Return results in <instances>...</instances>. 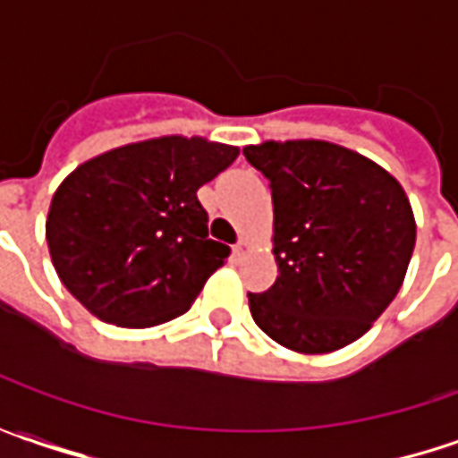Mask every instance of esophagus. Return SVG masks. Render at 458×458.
I'll return each mask as SVG.
<instances>
[{"mask_svg":"<svg viewBox=\"0 0 458 458\" xmlns=\"http://www.w3.org/2000/svg\"><path fill=\"white\" fill-rule=\"evenodd\" d=\"M245 250H248V241H245V238H241L238 243L233 245V253H235V256H243Z\"/></svg>","mask_w":458,"mask_h":458,"instance_id":"obj_1","label":"esophagus"}]
</instances>
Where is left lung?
Returning <instances> with one entry per match:
<instances>
[{
  "instance_id": "left-lung-1",
  "label": "left lung",
  "mask_w": 458,
  "mask_h": 458,
  "mask_svg": "<svg viewBox=\"0 0 458 458\" xmlns=\"http://www.w3.org/2000/svg\"><path fill=\"white\" fill-rule=\"evenodd\" d=\"M243 154L271 184L276 215L278 278L248 293L253 322L304 355L355 342L395 299L413 256L403 187L329 141H266Z\"/></svg>"
}]
</instances>
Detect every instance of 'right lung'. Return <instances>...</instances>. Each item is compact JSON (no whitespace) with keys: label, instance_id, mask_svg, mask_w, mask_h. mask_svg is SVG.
Here are the masks:
<instances>
[{"label":"right lung","instance_id":"add662e5","mask_svg":"<svg viewBox=\"0 0 458 458\" xmlns=\"http://www.w3.org/2000/svg\"><path fill=\"white\" fill-rule=\"evenodd\" d=\"M235 157V147L198 136H162L78 166L57 187L45 225L63 286L119 327L184 314L230 256L208 238L198 190Z\"/></svg>","mask_w":458,"mask_h":458}]
</instances>
